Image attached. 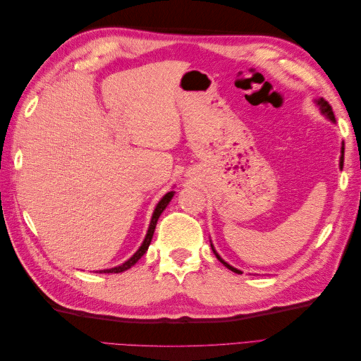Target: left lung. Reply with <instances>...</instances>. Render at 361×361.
Wrapping results in <instances>:
<instances>
[{
    "label": "left lung",
    "mask_w": 361,
    "mask_h": 361,
    "mask_svg": "<svg viewBox=\"0 0 361 361\" xmlns=\"http://www.w3.org/2000/svg\"><path fill=\"white\" fill-rule=\"evenodd\" d=\"M316 104H318L319 105V108H321V111L326 116V117H329L330 120H331V122H336V118H334V113H333V108H331V105L329 104V102H326V101H324L322 99V97H321V99H318V101H316ZM343 155H345V146H342V155H341V169H343ZM211 247H212V244H211ZM212 251H214V255L216 256V259L218 260H220L221 262V264L226 267V268H228V269H231V271H233V272H236V274H243V272L241 271H239V269H236V268H233L232 265H228L227 264V262H224L220 256H218V253H216V251L214 250V247H212Z\"/></svg>",
    "instance_id": "8db88e82"
}]
</instances>
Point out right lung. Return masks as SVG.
Returning <instances> with one entry per match:
<instances>
[{"label": "right lung", "instance_id": "1", "mask_svg": "<svg viewBox=\"0 0 361 361\" xmlns=\"http://www.w3.org/2000/svg\"><path fill=\"white\" fill-rule=\"evenodd\" d=\"M173 195H174L173 191L167 192V194L164 195V197L159 200V203L157 204L155 211H154V215H152V220H150V224H149V228H147V233H146L145 241H143V244H141V247L135 251L134 256L130 257V259H128V260L125 262V264H122V265L110 268V269H104V271H99V272H108V274H110V272L113 274V272H114V274H117V272H123V271L129 269L130 267H134V265L137 264V262L141 259V256H143V255L146 253V251H147V248H149V245H150V241H152V236H154V232H155L158 218H159V215L162 214V211L166 209L167 204L170 203V200L173 199Z\"/></svg>", "mask_w": 361, "mask_h": 361}]
</instances>
